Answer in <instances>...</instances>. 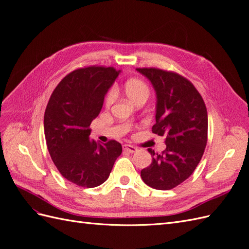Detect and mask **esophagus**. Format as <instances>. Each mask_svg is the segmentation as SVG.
<instances>
[{"label":"esophagus","instance_id":"obj_1","mask_svg":"<svg viewBox=\"0 0 249 249\" xmlns=\"http://www.w3.org/2000/svg\"><path fill=\"white\" fill-rule=\"evenodd\" d=\"M124 149L125 150V152H127V153H131V154H133V153H136L137 152V147H135V146H133V145H130V144H124Z\"/></svg>","mask_w":249,"mask_h":249}]
</instances>
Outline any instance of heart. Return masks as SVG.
<instances>
[{
	"label": "heart",
	"mask_w": 249,
	"mask_h": 249,
	"mask_svg": "<svg viewBox=\"0 0 249 249\" xmlns=\"http://www.w3.org/2000/svg\"><path fill=\"white\" fill-rule=\"evenodd\" d=\"M124 90H125V94L133 103H136L142 99L147 100V97L149 96L148 86L146 85V83H144L140 79H131L129 81H126L124 85ZM115 96H116L115 88L110 89V91L106 96V103L107 104L113 103V101L115 100Z\"/></svg>",
	"instance_id": "obj_1"
}]
</instances>
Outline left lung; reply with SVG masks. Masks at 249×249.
<instances>
[{
	"label": "left lung",
	"instance_id": "8db88e82",
	"mask_svg": "<svg viewBox=\"0 0 249 249\" xmlns=\"http://www.w3.org/2000/svg\"><path fill=\"white\" fill-rule=\"evenodd\" d=\"M155 89L156 124L153 133L163 136L166 149L156 154L141 170V178L157 190H170L182 184L196 168L208 139V113L201 95L190 81L158 69H136Z\"/></svg>",
	"mask_w": 249,
	"mask_h": 249
}]
</instances>
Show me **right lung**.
Returning <instances> with one entry per match:
<instances>
[{
	"mask_svg": "<svg viewBox=\"0 0 249 249\" xmlns=\"http://www.w3.org/2000/svg\"><path fill=\"white\" fill-rule=\"evenodd\" d=\"M120 71L89 66L73 71L53 91L44 112V136L53 162L71 183L94 188L106 182L123 152L115 140L96 143L89 125Z\"/></svg>",
	"mask_w": 249,
	"mask_h": 249,
	"instance_id": "obj_1",
	"label": "right lung"
}]
</instances>
